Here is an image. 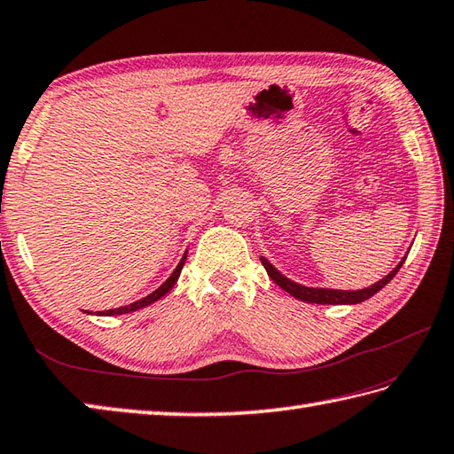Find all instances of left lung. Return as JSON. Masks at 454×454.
<instances>
[{"label":"left lung","mask_w":454,"mask_h":454,"mask_svg":"<svg viewBox=\"0 0 454 454\" xmlns=\"http://www.w3.org/2000/svg\"><path fill=\"white\" fill-rule=\"evenodd\" d=\"M265 271H268L270 278L278 283V286L287 291L289 295H293L299 301H305V303H317V305H356V303H362V301L370 299L372 295H376V293L386 287L389 281H392L395 278V273L399 271V268H402V263L405 262V257L402 262L397 263V268L389 271L384 279H380L378 283H374V286H370L366 289H358V291H342V289H321V287H305V286H299V283L291 281L289 278H286V275L279 273L278 270L273 268V265L265 260V257L262 255L260 257Z\"/></svg>","instance_id":"1"}]
</instances>
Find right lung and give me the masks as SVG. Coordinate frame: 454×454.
<instances>
[{
	"instance_id": "add662e5",
	"label": "right lung",
	"mask_w": 454,
	"mask_h": 454,
	"mask_svg": "<svg viewBox=\"0 0 454 454\" xmlns=\"http://www.w3.org/2000/svg\"><path fill=\"white\" fill-rule=\"evenodd\" d=\"M184 260H186V254L181 257V262H179V265H176L175 268V271L171 273V278H168L161 287L159 289H155L153 293H149L147 297H144V299H139V301H136V303H131V305H126V307H118V309H110V310H102V313H98V315H104V317H112V315H126V313H131V310H137V309H144V307H147V305H151V303H155L157 299H161L163 295H167L168 291L173 289V286L176 283V279H179V275H181V270H183V265H184Z\"/></svg>"
}]
</instances>
